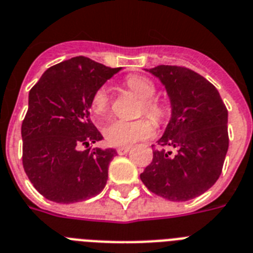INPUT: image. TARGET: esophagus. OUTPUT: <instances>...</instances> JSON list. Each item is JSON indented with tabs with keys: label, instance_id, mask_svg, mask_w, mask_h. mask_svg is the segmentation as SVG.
Returning <instances> with one entry per match:
<instances>
[{
	"label": "esophagus",
	"instance_id": "1",
	"mask_svg": "<svg viewBox=\"0 0 253 253\" xmlns=\"http://www.w3.org/2000/svg\"><path fill=\"white\" fill-rule=\"evenodd\" d=\"M131 149L130 145H126V147H118L117 148V153L118 155H126V153H128Z\"/></svg>",
	"mask_w": 253,
	"mask_h": 253
}]
</instances>
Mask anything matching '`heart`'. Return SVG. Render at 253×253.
Wrapping results in <instances>:
<instances>
[{
    "mask_svg": "<svg viewBox=\"0 0 253 253\" xmlns=\"http://www.w3.org/2000/svg\"><path fill=\"white\" fill-rule=\"evenodd\" d=\"M127 88L141 100L140 114H145L156 123L164 121L166 114L165 108L155 97L156 85L144 77L133 75L126 79ZM110 104V92L108 87H100L94 92L91 101V110L94 117L105 116ZM155 126L149 118H139L135 121L114 120L108 123L102 133L106 141L112 145H128L135 141L147 139L153 133Z\"/></svg>",
    "mask_w": 253,
    "mask_h": 253,
    "instance_id": "heart-1",
    "label": "heart"
}]
</instances>
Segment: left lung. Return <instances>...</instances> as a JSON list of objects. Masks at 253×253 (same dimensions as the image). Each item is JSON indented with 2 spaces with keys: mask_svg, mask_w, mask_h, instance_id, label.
I'll return each mask as SVG.
<instances>
[{
  "mask_svg": "<svg viewBox=\"0 0 253 253\" xmlns=\"http://www.w3.org/2000/svg\"><path fill=\"white\" fill-rule=\"evenodd\" d=\"M147 71L165 85L171 118L141 182L168 200L198 198L222 171L229 148L226 106L211 82L187 67L160 65Z\"/></svg>",
  "mask_w": 253,
  "mask_h": 253,
  "instance_id": "1",
  "label": "left lung"
}]
</instances>
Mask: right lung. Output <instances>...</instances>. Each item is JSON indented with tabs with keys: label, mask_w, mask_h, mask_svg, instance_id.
Here are the masks:
<instances>
[{
	"label": "right lung",
	"mask_w": 253,
	"mask_h": 253,
	"mask_svg": "<svg viewBox=\"0 0 253 253\" xmlns=\"http://www.w3.org/2000/svg\"><path fill=\"white\" fill-rule=\"evenodd\" d=\"M120 70L79 55L49 67L31 88L22 123L23 168L45 199L70 204L104 190L117 152L89 147L102 140L89 108L94 92Z\"/></svg>",
	"instance_id": "right-lung-1"
}]
</instances>
